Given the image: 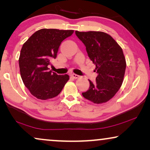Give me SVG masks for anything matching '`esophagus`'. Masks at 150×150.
Segmentation results:
<instances>
[{
	"mask_svg": "<svg viewBox=\"0 0 150 150\" xmlns=\"http://www.w3.org/2000/svg\"><path fill=\"white\" fill-rule=\"evenodd\" d=\"M71 76L74 78V79H78L79 77V76L78 74H71Z\"/></svg>",
	"mask_w": 150,
	"mask_h": 150,
	"instance_id": "1",
	"label": "esophagus"
}]
</instances>
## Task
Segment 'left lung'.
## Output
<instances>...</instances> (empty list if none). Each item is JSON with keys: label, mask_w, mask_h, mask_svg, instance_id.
<instances>
[{"label": "left lung", "mask_w": 150, "mask_h": 150, "mask_svg": "<svg viewBox=\"0 0 150 150\" xmlns=\"http://www.w3.org/2000/svg\"><path fill=\"white\" fill-rule=\"evenodd\" d=\"M86 47L87 54L96 66V82L82 95L95 104L106 102L113 97L122 85L126 63L123 50L111 36L100 31H75Z\"/></svg>", "instance_id": "1"}]
</instances>
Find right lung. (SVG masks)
<instances>
[{
  "instance_id": "obj_1",
  "label": "right lung",
  "mask_w": 150,
  "mask_h": 150,
  "mask_svg": "<svg viewBox=\"0 0 150 150\" xmlns=\"http://www.w3.org/2000/svg\"><path fill=\"white\" fill-rule=\"evenodd\" d=\"M73 32L42 28L33 34L22 46L19 58L20 75L26 87L38 99L56 97L69 80L68 75H58L49 70L48 65L51 59H56L61 42Z\"/></svg>"
}]
</instances>
